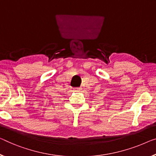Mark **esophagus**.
<instances>
[{"mask_svg": "<svg viewBox=\"0 0 156 156\" xmlns=\"http://www.w3.org/2000/svg\"><path fill=\"white\" fill-rule=\"evenodd\" d=\"M74 90H75L76 92H80V91H81V90H82V89H81L80 87H76L75 89H74Z\"/></svg>", "mask_w": 156, "mask_h": 156, "instance_id": "esophagus-1", "label": "esophagus"}]
</instances>
